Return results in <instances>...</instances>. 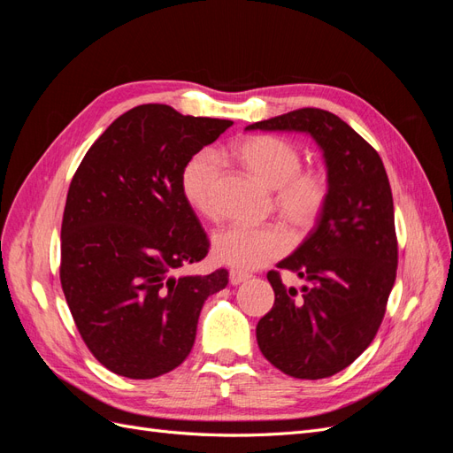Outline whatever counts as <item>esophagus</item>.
Segmentation results:
<instances>
[{
	"label": "esophagus",
	"mask_w": 453,
	"mask_h": 453,
	"mask_svg": "<svg viewBox=\"0 0 453 453\" xmlns=\"http://www.w3.org/2000/svg\"><path fill=\"white\" fill-rule=\"evenodd\" d=\"M251 276L248 272H242V270H230V283L232 285H242L243 281H248Z\"/></svg>",
	"instance_id": "34e87169"
}]
</instances>
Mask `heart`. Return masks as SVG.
I'll list each match as a JSON object with an SVG mask.
<instances>
[{"label":"heart","mask_w":453,"mask_h":453,"mask_svg":"<svg viewBox=\"0 0 453 453\" xmlns=\"http://www.w3.org/2000/svg\"><path fill=\"white\" fill-rule=\"evenodd\" d=\"M236 157L260 183L276 190V205L287 223L298 230L315 225L328 196L326 180L303 168L300 150L273 135H257L236 147ZM219 158L202 150L187 162L181 190L187 202L203 217L217 215ZM289 250V236L280 225H228L215 232L213 255L240 270L265 266Z\"/></svg>","instance_id":"1"}]
</instances>
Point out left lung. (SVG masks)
<instances>
[{
    "mask_svg": "<svg viewBox=\"0 0 453 453\" xmlns=\"http://www.w3.org/2000/svg\"><path fill=\"white\" fill-rule=\"evenodd\" d=\"M245 130L306 134L323 155V213L308 238L276 265L306 283L295 289L276 270L268 272L276 300L257 325V342L281 372L328 378L370 346L395 285V211L386 168L357 132L325 109H296Z\"/></svg>",
    "mask_w": 453,
    "mask_h": 453,
    "instance_id": "obj_1",
    "label": "left lung"
}]
</instances>
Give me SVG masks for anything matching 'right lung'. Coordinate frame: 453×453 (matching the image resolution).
<instances>
[{"label":"right lung","mask_w":453,"mask_h":453,"mask_svg":"<svg viewBox=\"0 0 453 453\" xmlns=\"http://www.w3.org/2000/svg\"><path fill=\"white\" fill-rule=\"evenodd\" d=\"M232 120L164 104L130 109L88 149L62 219L60 280L81 336L105 368L150 380L195 346L205 298L228 272L185 273L210 242L183 196L181 173Z\"/></svg>","instance_id":"obj_1"}]
</instances>
